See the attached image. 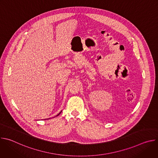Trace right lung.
I'll list each match as a JSON object with an SVG mask.
<instances>
[{
	"instance_id": "add662e5",
	"label": "right lung",
	"mask_w": 158,
	"mask_h": 158,
	"mask_svg": "<svg viewBox=\"0 0 158 158\" xmlns=\"http://www.w3.org/2000/svg\"><path fill=\"white\" fill-rule=\"evenodd\" d=\"M61 112H62V111H61ZM61 112H59V114H57V116H59V114H60V113H61Z\"/></svg>"
}]
</instances>
